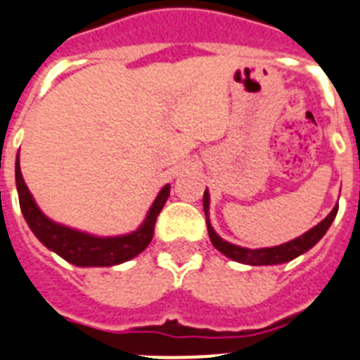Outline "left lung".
<instances>
[{"label":"left lung","mask_w":360,"mask_h":360,"mask_svg":"<svg viewBox=\"0 0 360 360\" xmlns=\"http://www.w3.org/2000/svg\"><path fill=\"white\" fill-rule=\"evenodd\" d=\"M204 211H205V222H207V233H210V238L220 253H224L231 260H236V262H242V264H250V266H273V264L290 262V260L297 259L299 255L311 250L313 245L317 244L322 236L326 235L328 229H330L333 218L337 217L339 205H335L333 210H331V213L328 214L322 222H319L317 226L311 227L309 231L300 235L299 238H293V240L285 242V244H281V245H275V248H262V250H248V248H240V245L229 244V242L222 240V238L214 233L213 226H211L210 222V214H207L210 213V193H207V189H205L204 193Z\"/></svg>","instance_id":"left-lung-1"}]
</instances>
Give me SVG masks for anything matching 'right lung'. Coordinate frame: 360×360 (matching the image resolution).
Returning <instances> with one entry per match:
<instances>
[{"label":"right lung","instance_id":"obj_1","mask_svg":"<svg viewBox=\"0 0 360 360\" xmlns=\"http://www.w3.org/2000/svg\"><path fill=\"white\" fill-rule=\"evenodd\" d=\"M16 187L20 196L21 213L29 224L30 231L38 236L45 248L58 253L67 262L89 268V266H116V264L127 262L142 253L153 240L155 235V224L160 211L169 198V184L162 187L156 200L150 205L146 220L136 231L122 236H94L89 233L76 231L61 224L52 222L51 218L39 211L34 202L32 195L29 193L25 180L21 176L20 158L16 160Z\"/></svg>","mask_w":360,"mask_h":360}]
</instances>
